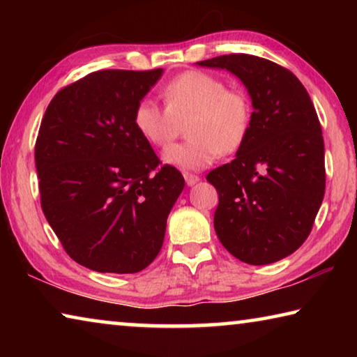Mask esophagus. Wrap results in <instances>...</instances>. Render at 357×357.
I'll list each match as a JSON object with an SVG mask.
<instances>
[{
    "label": "esophagus",
    "instance_id": "obj_1",
    "mask_svg": "<svg viewBox=\"0 0 357 357\" xmlns=\"http://www.w3.org/2000/svg\"><path fill=\"white\" fill-rule=\"evenodd\" d=\"M184 179H185L187 185H193V184H197L198 181H200V178H198L197 174H192V173H184Z\"/></svg>",
    "mask_w": 357,
    "mask_h": 357
}]
</instances>
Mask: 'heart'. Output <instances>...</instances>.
Wrapping results in <instances>:
<instances>
[{
  "instance_id": "b5f03b06",
  "label": "heart",
  "mask_w": 357,
  "mask_h": 357,
  "mask_svg": "<svg viewBox=\"0 0 357 357\" xmlns=\"http://www.w3.org/2000/svg\"><path fill=\"white\" fill-rule=\"evenodd\" d=\"M165 108L143 99L134 112V126L151 146L168 149L187 123L189 140L165 153L167 164L202 170L222 154L243 148L252 126V104L243 89L208 72L189 70L162 89Z\"/></svg>"
}]
</instances>
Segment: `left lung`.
<instances>
[{"label": "left lung", "instance_id": "1", "mask_svg": "<svg viewBox=\"0 0 357 357\" xmlns=\"http://www.w3.org/2000/svg\"><path fill=\"white\" fill-rule=\"evenodd\" d=\"M197 64L236 75L253 107L249 137L234 160L206 176L219 193L217 238L247 264L279 261L304 244L324 197L315 107L298 77L269 59L231 53Z\"/></svg>", "mask_w": 357, "mask_h": 357}]
</instances>
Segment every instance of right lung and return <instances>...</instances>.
<instances>
[{"label":"right lung","instance_id":"obj_1","mask_svg":"<svg viewBox=\"0 0 357 357\" xmlns=\"http://www.w3.org/2000/svg\"><path fill=\"white\" fill-rule=\"evenodd\" d=\"M98 70L55 94L34 159L40 206L68 255L98 273L134 274L154 261L184 178L138 134L134 112L162 75Z\"/></svg>","mask_w":357,"mask_h":357}]
</instances>
